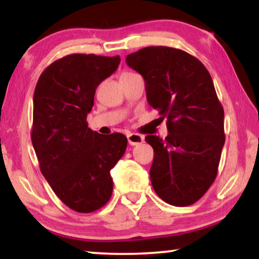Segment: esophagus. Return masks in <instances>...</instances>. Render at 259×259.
Wrapping results in <instances>:
<instances>
[{
    "instance_id": "esophagus-1",
    "label": "esophagus",
    "mask_w": 259,
    "mask_h": 259,
    "mask_svg": "<svg viewBox=\"0 0 259 259\" xmlns=\"http://www.w3.org/2000/svg\"><path fill=\"white\" fill-rule=\"evenodd\" d=\"M127 139H128V144L132 145V146H136V145H139L144 141V137L140 136V134L137 133H130L127 136Z\"/></svg>"
}]
</instances>
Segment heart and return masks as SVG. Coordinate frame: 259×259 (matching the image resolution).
Instances as JSON below:
<instances>
[{"instance_id": "heart-1", "label": "heart", "mask_w": 259, "mask_h": 259, "mask_svg": "<svg viewBox=\"0 0 259 259\" xmlns=\"http://www.w3.org/2000/svg\"><path fill=\"white\" fill-rule=\"evenodd\" d=\"M122 74H130V72H125V73H122Z\"/></svg>"}]
</instances>
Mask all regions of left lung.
Returning <instances> with one entry per match:
<instances>
[{
    "label": "left lung",
    "instance_id": "left-lung-1",
    "mask_svg": "<svg viewBox=\"0 0 259 259\" xmlns=\"http://www.w3.org/2000/svg\"><path fill=\"white\" fill-rule=\"evenodd\" d=\"M126 62L144 77L151 107L167 119L165 139L145 138L154 151L152 186L166 203L192 205L214 182L225 143L224 109L210 73L189 53L162 46L132 53Z\"/></svg>",
    "mask_w": 259,
    "mask_h": 259
}]
</instances>
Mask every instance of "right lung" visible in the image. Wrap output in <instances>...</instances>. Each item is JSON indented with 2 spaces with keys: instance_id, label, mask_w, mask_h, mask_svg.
I'll return each instance as SVG.
<instances>
[{
  "instance_id": "right-lung-1",
  "label": "right lung",
  "mask_w": 259,
  "mask_h": 259,
  "mask_svg": "<svg viewBox=\"0 0 259 259\" xmlns=\"http://www.w3.org/2000/svg\"><path fill=\"white\" fill-rule=\"evenodd\" d=\"M120 56L70 54L38 77L31 143L42 175L72 210L91 213L109 200L111 169L125 153L121 133L101 136L87 123L97 87L118 69Z\"/></svg>"
}]
</instances>
